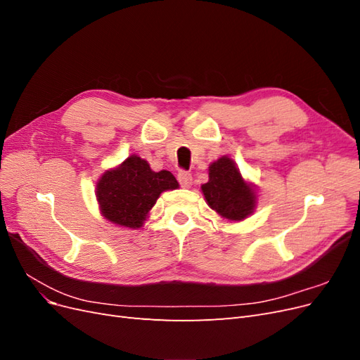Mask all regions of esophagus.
<instances>
[{
    "label": "esophagus",
    "mask_w": 360,
    "mask_h": 360,
    "mask_svg": "<svg viewBox=\"0 0 360 360\" xmlns=\"http://www.w3.org/2000/svg\"><path fill=\"white\" fill-rule=\"evenodd\" d=\"M177 180L183 188H189L192 184V174L188 172V171H180L177 174Z\"/></svg>",
    "instance_id": "1"
}]
</instances>
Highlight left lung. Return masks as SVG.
Instances as JSON below:
<instances>
[{
	"label": "left lung",
	"mask_w": 360,
	"mask_h": 360,
	"mask_svg": "<svg viewBox=\"0 0 360 360\" xmlns=\"http://www.w3.org/2000/svg\"><path fill=\"white\" fill-rule=\"evenodd\" d=\"M212 209L228 221H243L257 205L255 189L246 183L233 159L222 156L209 167V181L201 186Z\"/></svg>",
	"instance_id": "left-lung-1"
}]
</instances>
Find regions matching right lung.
<instances>
[{
	"mask_svg": "<svg viewBox=\"0 0 360 360\" xmlns=\"http://www.w3.org/2000/svg\"><path fill=\"white\" fill-rule=\"evenodd\" d=\"M176 177L167 169L155 172L136 155L108 169L96 184V197L108 221L127 228H141L163 191L177 189Z\"/></svg>",
	"mask_w": 360,
	"mask_h": 360,
	"instance_id": "obj_1",
	"label": "right lung"
}]
</instances>
